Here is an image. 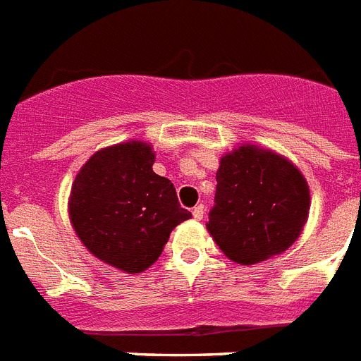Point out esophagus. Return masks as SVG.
Returning <instances> with one entry per match:
<instances>
[{
	"label": "esophagus",
	"instance_id": "1",
	"mask_svg": "<svg viewBox=\"0 0 361 361\" xmlns=\"http://www.w3.org/2000/svg\"><path fill=\"white\" fill-rule=\"evenodd\" d=\"M204 213H206V207L202 206V204H198V206L192 209V216H195L196 221H202V219H204Z\"/></svg>",
	"mask_w": 361,
	"mask_h": 361
}]
</instances>
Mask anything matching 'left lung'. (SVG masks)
Listing matches in <instances>:
<instances>
[{
	"instance_id": "8db88e82",
	"label": "left lung",
	"mask_w": 361,
	"mask_h": 361,
	"mask_svg": "<svg viewBox=\"0 0 361 361\" xmlns=\"http://www.w3.org/2000/svg\"><path fill=\"white\" fill-rule=\"evenodd\" d=\"M307 211L310 187L302 172L276 152L243 145L221 157L206 226L231 262L254 265L297 241Z\"/></svg>"
}]
</instances>
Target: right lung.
Here are the masks:
<instances>
[{"instance_id":"right-lung-1","label":"right lung","mask_w":361,"mask_h":361,"mask_svg":"<svg viewBox=\"0 0 361 361\" xmlns=\"http://www.w3.org/2000/svg\"><path fill=\"white\" fill-rule=\"evenodd\" d=\"M154 161L152 146L140 140L104 148L81 166L70 192V222L81 243L130 274L154 265L171 231L190 219Z\"/></svg>"}]
</instances>
